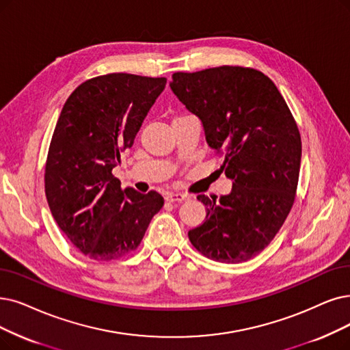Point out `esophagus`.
I'll use <instances>...</instances> for the list:
<instances>
[{
	"label": "esophagus",
	"mask_w": 350,
	"mask_h": 350,
	"mask_svg": "<svg viewBox=\"0 0 350 350\" xmlns=\"http://www.w3.org/2000/svg\"><path fill=\"white\" fill-rule=\"evenodd\" d=\"M188 197L185 193H180V192H167L165 200L170 201V202H183L185 201Z\"/></svg>",
	"instance_id": "obj_1"
}]
</instances>
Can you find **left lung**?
<instances>
[{
    "label": "left lung",
    "instance_id": "left-lung-1",
    "mask_svg": "<svg viewBox=\"0 0 350 350\" xmlns=\"http://www.w3.org/2000/svg\"><path fill=\"white\" fill-rule=\"evenodd\" d=\"M171 90L204 128L208 146L224 153L228 195L209 200L206 218L188 231L205 257L241 262L282 228L295 202L301 161L297 124L274 83L253 68L222 66L175 73Z\"/></svg>",
    "mask_w": 350,
    "mask_h": 350
}]
</instances>
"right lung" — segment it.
<instances>
[{"label":"right lung","mask_w":350,"mask_h":350,"mask_svg":"<svg viewBox=\"0 0 350 350\" xmlns=\"http://www.w3.org/2000/svg\"><path fill=\"white\" fill-rule=\"evenodd\" d=\"M165 85V77L111 73L81 83L63 106L49 149L46 197L60 230L89 258L132 253L163 205L157 191H122L111 170Z\"/></svg>","instance_id":"right-lung-1"}]
</instances>
